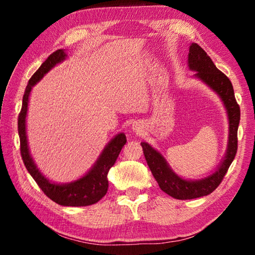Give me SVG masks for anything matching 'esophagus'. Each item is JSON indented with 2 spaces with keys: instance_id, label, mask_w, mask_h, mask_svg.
Listing matches in <instances>:
<instances>
[{
  "instance_id": "obj_1",
  "label": "esophagus",
  "mask_w": 255,
  "mask_h": 255,
  "mask_svg": "<svg viewBox=\"0 0 255 255\" xmlns=\"http://www.w3.org/2000/svg\"><path fill=\"white\" fill-rule=\"evenodd\" d=\"M132 129H133V130H135L136 132H139V131H140V128L138 127V125H133V126H132Z\"/></svg>"
}]
</instances>
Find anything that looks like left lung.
Returning a JSON list of instances; mask_svg holds the SVG:
<instances>
[{
  "instance_id": "1",
  "label": "left lung",
  "mask_w": 255,
  "mask_h": 255,
  "mask_svg": "<svg viewBox=\"0 0 255 255\" xmlns=\"http://www.w3.org/2000/svg\"><path fill=\"white\" fill-rule=\"evenodd\" d=\"M188 63L190 70L197 72L195 76L205 82L221 97L226 108L228 122H230V135H228L225 157L223 158L218 169L207 178L195 181L180 178L171 170L165 158L157 150H155L147 143L140 144L146 162L155 180L157 181L159 188L169 196L180 200L195 199V198L207 196L221 184L237 152V129L241 118L240 106L236 102L232 82L215 66L213 60L199 45L192 44L190 46Z\"/></svg>"
}]
</instances>
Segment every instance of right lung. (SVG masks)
I'll use <instances>...</instances> for the list:
<instances>
[{
  "label": "right lung",
  "mask_w": 255,
  "mask_h": 255,
  "mask_svg": "<svg viewBox=\"0 0 255 255\" xmlns=\"http://www.w3.org/2000/svg\"><path fill=\"white\" fill-rule=\"evenodd\" d=\"M65 57L66 54L64 53L63 49L56 50L41 64V66L38 68L37 72L29 80V83L23 94L22 108H21L18 118L20 152L25 169L28 170L30 175L32 176L33 180L36 181L39 188L49 199L62 206L83 207L96 204L106 196L108 191V172L117 161L120 150L123 149L127 139L125 133H118L115 138H112L110 143L103 149L100 157L98 158L92 169L83 178L76 180L74 182L65 184L50 182L37 169L36 164L32 161L31 155L29 153L27 132H25V117H27L28 111L29 94L31 92L32 86L37 82H39L42 79V76L47 72H49L56 64L63 62Z\"/></svg>",
  "instance_id": "obj_1"
}]
</instances>
